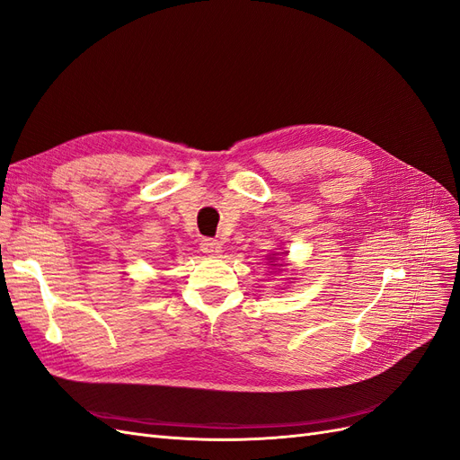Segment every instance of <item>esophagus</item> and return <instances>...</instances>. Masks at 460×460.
Instances as JSON below:
<instances>
[{
    "instance_id": "34e87169",
    "label": "esophagus",
    "mask_w": 460,
    "mask_h": 460,
    "mask_svg": "<svg viewBox=\"0 0 460 460\" xmlns=\"http://www.w3.org/2000/svg\"><path fill=\"white\" fill-rule=\"evenodd\" d=\"M199 247H201V252L208 257H217L222 253V245L217 240H201Z\"/></svg>"
}]
</instances>
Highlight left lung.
<instances>
[{"instance_id": "left-lung-1", "label": "left lung", "mask_w": 460, "mask_h": 460, "mask_svg": "<svg viewBox=\"0 0 460 460\" xmlns=\"http://www.w3.org/2000/svg\"><path fill=\"white\" fill-rule=\"evenodd\" d=\"M272 261H274V259H272ZM272 261H270V262H272ZM272 267H276V264H272Z\"/></svg>"}]
</instances>
